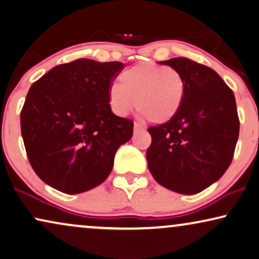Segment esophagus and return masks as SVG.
Instances as JSON below:
<instances>
[{
    "label": "esophagus",
    "instance_id": "34e87169",
    "mask_svg": "<svg viewBox=\"0 0 259 259\" xmlns=\"http://www.w3.org/2000/svg\"><path fill=\"white\" fill-rule=\"evenodd\" d=\"M134 130H135V133H138V131H144L145 129H144V126H142L140 124V123H135Z\"/></svg>",
    "mask_w": 259,
    "mask_h": 259
}]
</instances>
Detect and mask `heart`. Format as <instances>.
<instances>
[{
  "instance_id": "b5f03b06",
  "label": "heart",
  "mask_w": 259,
  "mask_h": 259,
  "mask_svg": "<svg viewBox=\"0 0 259 259\" xmlns=\"http://www.w3.org/2000/svg\"><path fill=\"white\" fill-rule=\"evenodd\" d=\"M120 83L109 87L108 97L112 110L125 115L136 110L155 124H164L180 112L185 95L183 76L176 69L143 62L126 69Z\"/></svg>"
}]
</instances>
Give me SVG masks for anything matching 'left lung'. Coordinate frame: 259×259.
Returning <instances> with one entry per match:
<instances>
[{
    "mask_svg": "<svg viewBox=\"0 0 259 259\" xmlns=\"http://www.w3.org/2000/svg\"><path fill=\"white\" fill-rule=\"evenodd\" d=\"M159 64L181 72L185 95L176 117L148 129V167L162 187L194 195L220 180L231 164L239 134L235 95L206 65L185 57Z\"/></svg>",
    "mask_w": 259,
    "mask_h": 259,
    "instance_id": "1",
    "label": "left lung"
}]
</instances>
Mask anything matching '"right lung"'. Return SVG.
Wrapping results in <instances>:
<instances>
[{"label":"right lung","mask_w":259,"mask_h":259,"mask_svg":"<svg viewBox=\"0 0 259 259\" xmlns=\"http://www.w3.org/2000/svg\"><path fill=\"white\" fill-rule=\"evenodd\" d=\"M122 69V62L79 58L32 83L21 133L29 163L46 184L81 194L110 175L116 151L134 134L133 121L116 116L109 104V87Z\"/></svg>","instance_id":"obj_1"}]
</instances>
